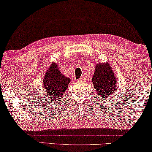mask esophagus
Segmentation results:
<instances>
[{"instance_id":"obj_1","label":"esophagus","mask_w":152,"mask_h":152,"mask_svg":"<svg viewBox=\"0 0 152 152\" xmlns=\"http://www.w3.org/2000/svg\"><path fill=\"white\" fill-rule=\"evenodd\" d=\"M85 80V79L84 78H80V79H78L79 82H84Z\"/></svg>"}]
</instances>
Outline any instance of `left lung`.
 I'll list each match as a JSON object with an SVG mask.
<instances>
[{
  "label": "left lung",
  "mask_w": 152,
  "mask_h": 152,
  "mask_svg": "<svg viewBox=\"0 0 152 152\" xmlns=\"http://www.w3.org/2000/svg\"><path fill=\"white\" fill-rule=\"evenodd\" d=\"M97 62L92 76L94 88L99 97L110 100L116 89L117 78L108 62Z\"/></svg>",
  "instance_id": "1"
}]
</instances>
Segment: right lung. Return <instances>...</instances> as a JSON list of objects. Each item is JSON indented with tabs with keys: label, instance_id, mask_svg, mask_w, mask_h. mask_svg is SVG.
I'll list each match as a JSON object with an SVG mask.
<instances>
[{
	"label": "right lung",
	"instance_id": "obj_1",
	"mask_svg": "<svg viewBox=\"0 0 152 152\" xmlns=\"http://www.w3.org/2000/svg\"><path fill=\"white\" fill-rule=\"evenodd\" d=\"M42 86L45 95L51 100H60L70 84V78L64 76L58 68L57 62H53L46 70L43 78Z\"/></svg>",
	"mask_w": 152,
	"mask_h": 152
}]
</instances>
